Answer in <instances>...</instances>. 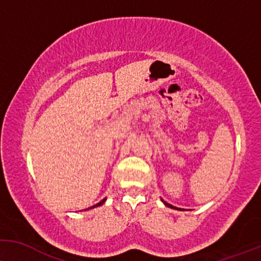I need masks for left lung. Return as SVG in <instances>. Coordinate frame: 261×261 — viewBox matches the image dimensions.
Here are the masks:
<instances>
[{
    "label": "left lung",
    "mask_w": 261,
    "mask_h": 261,
    "mask_svg": "<svg viewBox=\"0 0 261 261\" xmlns=\"http://www.w3.org/2000/svg\"><path fill=\"white\" fill-rule=\"evenodd\" d=\"M161 200H162V199H161ZM162 202L164 203V204H166L167 205V207H170V208H174V209H177V208H176V207H174V205H171V204H169L168 202H166V201H164V200H162ZM177 211H182V209L181 208H179V209H177Z\"/></svg>",
    "instance_id": "8db88e82"
}]
</instances>
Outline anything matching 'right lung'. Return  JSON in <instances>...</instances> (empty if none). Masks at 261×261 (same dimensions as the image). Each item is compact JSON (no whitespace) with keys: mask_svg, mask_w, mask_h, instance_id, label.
Here are the masks:
<instances>
[{"mask_svg":"<svg viewBox=\"0 0 261 261\" xmlns=\"http://www.w3.org/2000/svg\"><path fill=\"white\" fill-rule=\"evenodd\" d=\"M105 201H106V199H104V200H101V201H100V202H99V203H97V204H95V205H93V207H90L89 209H91V208H94V207H98V205H101L102 203H104V202H105Z\"/></svg>","mask_w":261,"mask_h":261,"instance_id":"obj_1","label":"right lung"}]
</instances>
